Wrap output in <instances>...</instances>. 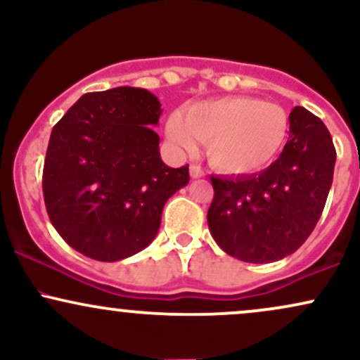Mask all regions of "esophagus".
Instances as JSON below:
<instances>
[{"label": "esophagus", "mask_w": 360, "mask_h": 360, "mask_svg": "<svg viewBox=\"0 0 360 360\" xmlns=\"http://www.w3.org/2000/svg\"><path fill=\"white\" fill-rule=\"evenodd\" d=\"M189 174H191V177L196 179V177H203L205 171L200 166H196V164H191V166H189Z\"/></svg>", "instance_id": "1"}]
</instances>
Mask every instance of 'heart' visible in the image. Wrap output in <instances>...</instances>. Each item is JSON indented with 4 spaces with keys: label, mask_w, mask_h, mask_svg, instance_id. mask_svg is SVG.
<instances>
[{
    "label": "heart",
    "mask_w": 360,
    "mask_h": 360,
    "mask_svg": "<svg viewBox=\"0 0 360 360\" xmlns=\"http://www.w3.org/2000/svg\"><path fill=\"white\" fill-rule=\"evenodd\" d=\"M288 135L286 111L274 103L249 96L218 98L196 103L167 120V137L181 150L206 154L218 171L247 174L259 171L278 155Z\"/></svg>",
    "instance_id": "b5f03b06"
}]
</instances>
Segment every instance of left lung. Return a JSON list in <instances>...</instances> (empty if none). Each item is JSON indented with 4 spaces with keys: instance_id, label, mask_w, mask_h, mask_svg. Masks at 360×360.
Wrapping results in <instances>:
<instances>
[{
    "instance_id": "left-lung-1",
    "label": "left lung",
    "mask_w": 360,
    "mask_h": 360,
    "mask_svg": "<svg viewBox=\"0 0 360 360\" xmlns=\"http://www.w3.org/2000/svg\"><path fill=\"white\" fill-rule=\"evenodd\" d=\"M337 152L328 128L303 106L289 113V140L259 174L214 177L208 226L243 262H274L303 245L323 212Z\"/></svg>"
}]
</instances>
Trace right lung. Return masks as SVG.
Instances as JSON below:
<instances>
[{"label":"right lung","mask_w":360,"mask_h":360,"mask_svg":"<svg viewBox=\"0 0 360 360\" xmlns=\"http://www.w3.org/2000/svg\"><path fill=\"white\" fill-rule=\"evenodd\" d=\"M160 103L142 88L81 96L52 128L44 201L53 229L74 250L101 262L130 257L154 240L169 198L189 169L159 154Z\"/></svg>","instance_id":"right-lung-1"}]
</instances>
